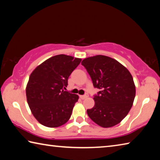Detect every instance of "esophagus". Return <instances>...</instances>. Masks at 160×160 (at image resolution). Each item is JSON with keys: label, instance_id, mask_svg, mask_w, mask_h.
Segmentation results:
<instances>
[{"label": "esophagus", "instance_id": "obj_1", "mask_svg": "<svg viewBox=\"0 0 160 160\" xmlns=\"http://www.w3.org/2000/svg\"><path fill=\"white\" fill-rule=\"evenodd\" d=\"M88 97V94H85V95H80V98L82 99H86Z\"/></svg>", "mask_w": 160, "mask_h": 160}]
</instances>
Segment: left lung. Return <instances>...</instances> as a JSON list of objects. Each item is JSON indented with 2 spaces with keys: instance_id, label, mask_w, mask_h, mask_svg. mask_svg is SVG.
<instances>
[{
  "instance_id": "obj_1",
  "label": "left lung",
  "mask_w": 160,
  "mask_h": 160,
  "mask_svg": "<svg viewBox=\"0 0 160 160\" xmlns=\"http://www.w3.org/2000/svg\"><path fill=\"white\" fill-rule=\"evenodd\" d=\"M81 64L90 75L94 88L100 90L94 97V107L87 110L89 117L103 128L117 125L130 112L135 97L131 72L107 56L86 58Z\"/></svg>"
}]
</instances>
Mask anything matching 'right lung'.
I'll return each instance as SVG.
<instances>
[{
	"instance_id": "add662e5",
	"label": "right lung",
	"mask_w": 160,
	"mask_h": 160,
	"mask_svg": "<svg viewBox=\"0 0 160 160\" xmlns=\"http://www.w3.org/2000/svg\"><path fill=\"white\" fill-rule=\"evenodd\" d=\"M81 60L60 54L48 58L32 72L26 87L27 101L32 113L42 125L56 128L70 119L79 97L63 89Z\"/></svg>"
}]
</instances>
